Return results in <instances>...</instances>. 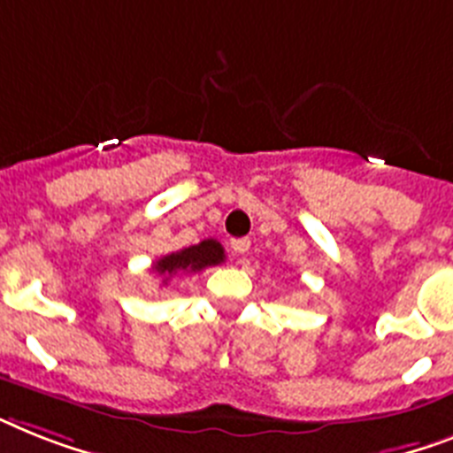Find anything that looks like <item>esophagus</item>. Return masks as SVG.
Instances as JSON below:
<instances>
[{
	"instance_id": "obj_1",
	"label": "esophagus",
	"mask_w": 453,
	"mask_h": 453,
	"mask_svg": "<svg viewBox=\"0 0 453 453\" xmlns=\"http://www.w3.org/2000/svg\"><path fill=\"white\" fill-rule=\"evenodd\" d=\"M231 250L235 254H245L250 250V241L248 238H235V241H231Z\"/></svg>"
}]
</instances>
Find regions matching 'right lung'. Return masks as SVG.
I'll list each match as a JSON object with an SVG mask.
<instances>
[{"mask_svg":"<svg viewBox=\"0 0 453 453\" xmlns=\"http://www.w3.org/2000/svg\"><path fill=\"white\" fill-rule=\"evenodd\" d=\"M224 261V248L215 238L201 241L199 245L185 248L180 252H171L155 261L152 271L157 275H162V285H166L168 280L178 275V273H199L208 266H218Z\"/></svg>","mask_w":453,"mask_h":453,"instance_id":"1","label":"right lung"}]
</instances>
